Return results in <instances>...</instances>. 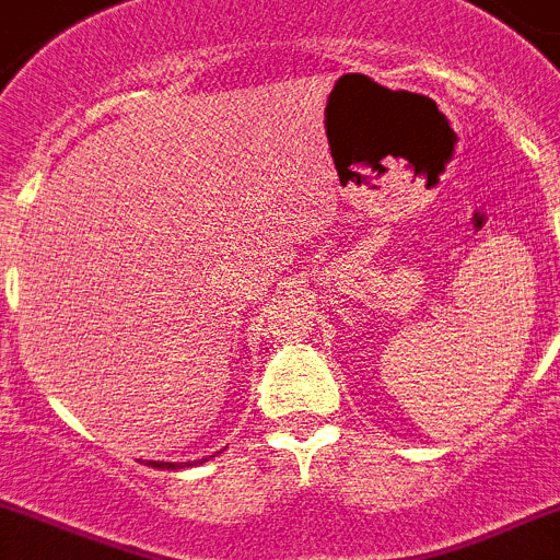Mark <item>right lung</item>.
Returning <instances> with one entry per match:
<instances>
[{
    "mask_svg": "<svg viewBox=\"0 0 560 560\" xmlns=\"http://www.w3.org/2000/svg\"><path fill=\"white\" fill-rule=\"evenodd\" d=\"M208 460V458H202ZM199 464V460H186V464H166V460H150V466H155V469H183V466H194Z\"/></svg>",
    "mask_w": 560,
    "mask_h": 560,
    "instance_id": "1",
    "label": "right lung"
}]
</instances>
